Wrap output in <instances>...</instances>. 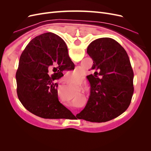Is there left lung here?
Segmentation results:
<instances>
[{"instance_id": "8db88e82", "label": "left lung", "mask_w": 151, "mask_h": 151, "mask_svg": "<svg viewBox=\"0 0 151 151\" xmlns=\"http://www.w3.org/2000/svg\"><path fill=\"white\" fill-rule=\"evenodd\" d=\"M87 53L93 60L91 70L94 72L87 76L90 96L76 116L91 122H106L129 108L134 94V72L125 49L112 38L93 41Z\"/></svg>"}]
</instances>
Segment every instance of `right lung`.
I'll list each match as a JSON object with an SVG mask.
<instances>
[{"label": "right lung", "mask_w": 151, "mask_h": 151, "mask_svg": "<svg viewBox=\"0 0 151 151\" xmlns=\"http://www.w3.org/2000/svg\"><path fill=\"white\" fill-rule=\"evenodd\" d=\"M74 65L65 42L58 35L46 33L32 40L21 54L16 75L17 96L24 107L48 119L72 115L58 101V84L54 81Z\"/></svg>", "instance_id": "1"}]
</instances>
